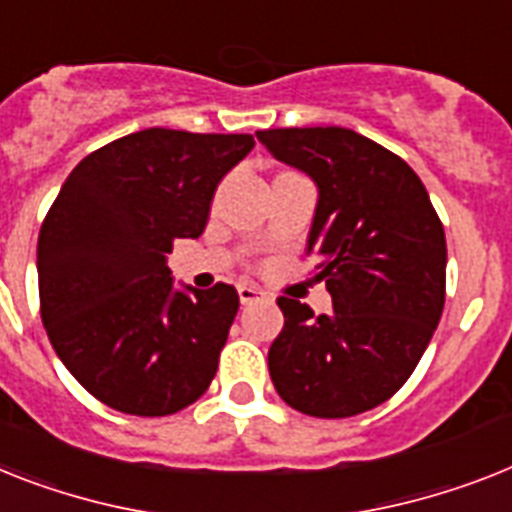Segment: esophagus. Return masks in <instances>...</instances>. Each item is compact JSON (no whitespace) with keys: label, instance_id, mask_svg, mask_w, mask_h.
I'll use <instances>...</instances> for the list:
<instances>
[{"label":"esophagus","instance_id":"obj_1","mask_svg":"<svg viewBox=\"0 0 512 512\" xmlns=\"http://www.w3.org/2000/svg\"><path fill=\"white\" fill-rule=\"evenodd\" d=\"M238 295L243 306H251V303L264 301L266 298L264 290H259V287H253V285H238Z\"/></svg>","mask_w":512,"mask_h":512}]
</instances>
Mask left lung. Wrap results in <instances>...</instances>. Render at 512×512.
I'll use <instances>...</instances> for the list:
<instances>
[{"mask_svg":"<svg viewBox=\"0 0 512 512\" xmlns=\"http://www.w3.org/2000/svg\"><path fill=\"white\" fill-rule=\"evenodd\" d=\"M256 138L314 180L306 253L332 311L277 298L285 327L269 374L290 408L316 418L371 411L405 384L445 308V230L408 164L348 128H277Z\"/></svg>","mask_w":512,"mask_h":512,"instance_id":"obj_1","label":"left lung"}]
</instances>
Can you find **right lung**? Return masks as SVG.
Listing matches in <instances>:
<instances>
[{"instance_id": "right-lung-1", "label": "right lung", "mask_w": 512, "mask_h": 512, "mask_svg": "<svg viewBox=\"0 0 512 512\" xmlns=\"http://www.w3.org/2000/svg\"><path fill=\"white\" fill-rule=\"evenodd\" d=\"M253 146L246 133L138 130L88 154L46 214L41 322L67 371L114 411L170 416L217 374L238 293L177 287L167 253L204 232L219 180Z\"/></svg>"}]
</instances>
